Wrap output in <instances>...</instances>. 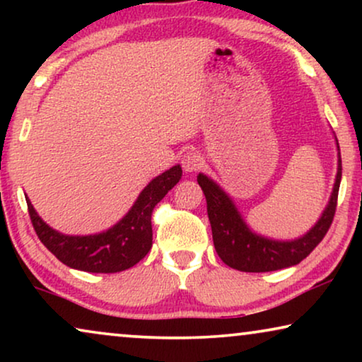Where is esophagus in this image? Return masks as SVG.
Segmentation results:
<instances>
[{
	"label": "esophagus",
	"instance_id": "esophagus-1",
	"mask_svg": "<svg viewBox=\"0 0 362 362\" xmlns=\"http://www.w3.org/2000/svg\"><path fill=\"white\" fill-rule=\"evenodd\" d=\"M202 163H204V161H202V156L197 151H186L181 158L182 170L187 171V173L199 170V168L202 166Z\"/></svg>",
	"mask_w": 362,
	"mask_h": 362
}]
</instances>
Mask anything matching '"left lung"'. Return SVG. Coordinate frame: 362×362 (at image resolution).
<instances>
[{"label":"left lung","mask_w":362,"mask_h":362,"mask_svg":"<svg viewBox=\"0 0 362 362\" xmlns=\"http://www.w3.org/2000/svg\"><path fill=\"white\" fill-rule=\"evenodd\" d=\"M341 155L338 156V175L331 194L329 204L316 226L308 234L296 240L280 242L270 240L252 232L230 197L204 175L197 176L201 189L204 191L207 201V216H209L212 240L217 255L230 269L240 272H275L286 267L300 264L306 259L315 247L323 240L326 232L334 219L336 206H338V191L341 182Z\"/></svg>","instance_id":"left-lung-1"}]
</instances>
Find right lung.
<instances>
[{"mask_svg": "<svg viewBox=\"0 0 362 362\" xmlns=\"http://www.w3.org/2000/svg\"><path fill=\"white\" fill-rule=\"evenodd\" d=\"M182 176L181 166L156 176L141 194L130 212L102 234L95 235H64L44 222L29 199L28 212L39 240L64 265L90 274H117L138 264L153 245L151 214L155 206L168 191L173 189Z\"/></svg>", "mask_w": 362, "mask_h": 362, "instance_id": "1", "label": "right lung"}]
</instances>
